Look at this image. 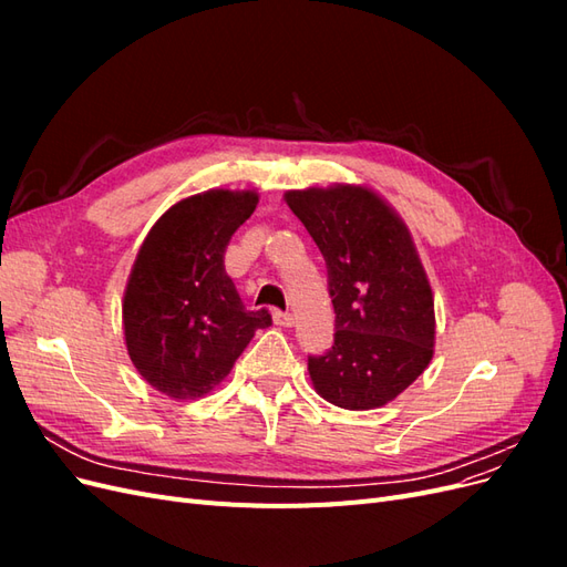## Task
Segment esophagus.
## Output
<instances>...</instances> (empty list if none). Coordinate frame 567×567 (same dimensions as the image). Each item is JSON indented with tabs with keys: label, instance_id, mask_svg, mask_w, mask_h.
<instances>
[{
	"label": "esophagus",
	"instance_id": "obj_1",
	"mask_svg": "<svg viewBox=\"0 0 567 567\" xmlns=\"http://www.w3.org/2000/svg\"><path fill=\"white\" fill-rule=\"evenodd\" d=\"M274 323L277 326H293V315L284 310H274Z\"/></svg>",
	"mask_w": 567,
	"mask_h": 567
}]
</instances>
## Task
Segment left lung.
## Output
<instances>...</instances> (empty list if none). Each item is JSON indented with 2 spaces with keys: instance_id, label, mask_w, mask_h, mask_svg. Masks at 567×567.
Returning a JSON list of instances; mask_svg holds the SVG:
<instances>
[{
  "instance_id": "1",
  "label": "left lung",
  "mask_w": 567,
  "mask_h": 567,
  "mask_svg": "<svg viewBox=\"0 0 567 567\" xmlns=\"http://www.w3.org/2000/svg\"><path fill=\"white\" fill-rule=\"evenodd\" d=\"M319 246L336 312L333 346L307 357L326 402L364 411L398 398L433 359L435 302L404 221L367 186L286 194Z\"/></svg>"
}]
</instances>
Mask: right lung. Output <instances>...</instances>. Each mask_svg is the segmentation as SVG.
I'll list each match as a JSON object with an SVG mask.
<instances>
[{
  "instance_id": "right-lung-1",
  "label": "right lung",
  "mask_w": 567,
  "mask_h": 567,
  "mask_svg": "<svg viewBox=\"0 0 567 567\" xmlns=\"http://www.w3.org/2000/svg\"><path fill=\"white\" fill-rule=\"evenodd\" d=\"M255 192H213L169 208L136 255L123 300L125 342L148 385L196 400L227 379L267 310H246L225 269L234 231L252 215Z\"/></svg>"
}]
</instances>
